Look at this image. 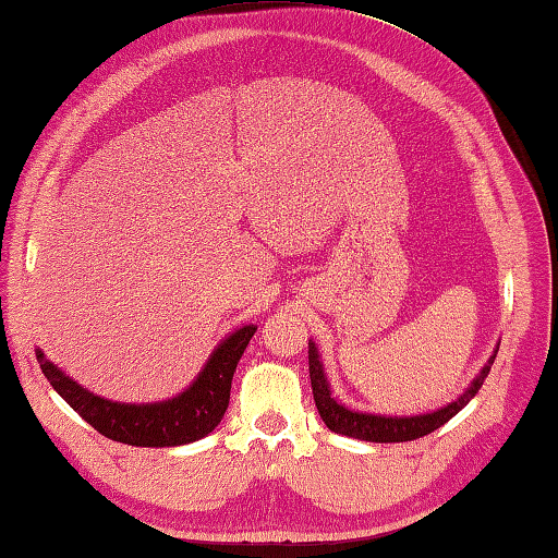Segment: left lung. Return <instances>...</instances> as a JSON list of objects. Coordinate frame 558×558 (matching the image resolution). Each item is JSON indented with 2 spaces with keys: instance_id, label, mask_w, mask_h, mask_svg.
Listing matches in <instances>:
<instances>
[{
  "instance_id": "obj_1",
  "label": "left lung",
  "mask_w": 558,
  "mask_h": 558,
  "mask_svg": "<svg viewBox=\"0 0 558 558\" xmlns=\"http://www.w3.org/2000/svg\"><path fill=\"white\" fill-rule=\"evenodd\" d=\"M494 357H497V353L489 357V363L482 367V373L477 375V379H473L470 389L461 396V399L449 403L447 408H441V411L427 413V415H415V417H384V415L355 413V411H349V408H343L333 401L329 393L327 377H325V373H322L315 343L313 341L307 343V365H311L313 396H315V405L319 411V417L325 420V425L331 432H337V435L363 439V441H379V444L420 439V437L429 435V432H435L437 427H441L444 423H449V420L477 393L482 381H485V377L489 375Z\"/></svg>"
}]
</instances>
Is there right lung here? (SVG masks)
<instances>
[{
    "instance_id": "add662e5",
    "label": "right lung",
    "mask_w": 558,
    "mask_h": 558,
    "mask_svg": "<svg viewBox=\"0 0 558 558\" xmlns=\"http://www.w3.org/2000/svg\"><path fill=\"white\" fill-rule=\"evenodd\" d=\"M253 333L255 327L251 325L231 333L225 343H219V349L209 357L191 389H185L171 401L147 405L111 403L100 399L57 369L47 361L45 353L35 351V355L45 377L61 399L102 437L131 444V447H181V444H191L209 435L225 417L233 373H236V365Z\"/></svg>"
}]
</instances>
